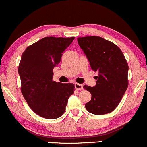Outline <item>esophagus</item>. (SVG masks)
I'll return each mask as SVG.
<instances>
[{"instance_id":"obj_1","label":"esophagus","mask_w":147,"mask_h":147,"mask_svg":"<svg viewBox=\"0 0 147 147\" xmlns=\"http://www.w3.org/2000/svg\"><path fill=\"white\" fill-rule=\"evenodd\" d=\"M75 88L77 90H82L83 89V85L78 83H75Z\"/></svg>"}]
</instances>
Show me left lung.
Returning <instances> with one entry per match:
<instances>
[{"label":"left lung","mask_w":147,"mask_h":147,"mask_svg":"<svg viewBox=\"0 0 147 147\" xmlns=\"http://www.w3.org/2000/svg\"><path fill=\"white\" fill-rule=\"evenodd\" d=\"M78 43L92 69L99 72L95 86H84L91 94V100L85 108L94 115L110 113L117 108L127 88V62L117 45L102 37H78Z\"/></svg>","instance_id":"1"}]
</instances>
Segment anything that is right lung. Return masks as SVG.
<instances>
[{"label": "right lung", "mask_w": 147, "mask_h": 147, "mask_svg": "<svg viewBox=\"0 0 147 147\" xmlns=\"http://www.w3.org/2000/svg\"><path fill=\"white\" fill-rule=\"evenodd\" d=\"M74 38L44 37L28 46L22 55L18 67L22 93L32 111L45 119L62 116L74 93V84L52 80L53 69Z\"/></svg>", "instance_id": "right-lung-1"}]
</instances>
